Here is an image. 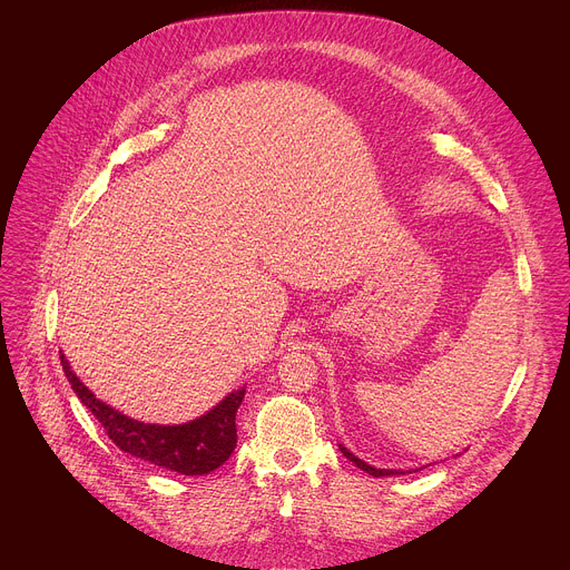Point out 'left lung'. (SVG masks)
Returning a JSON list of instances; mask_svg holds the SVG:
<instances>
[{
  "label": "left lung",
  "mask_w": 570,
  "mask_h": 570,
  "mask_svg": "<svg viewBox=\"0 0 570 570\" xmlns=\"http://www.w3.org/2000/svg\"><path fill=\"white\" fill-rule=\"evenodd\" d=\"M338 449L343 451V455L350 460V462H354L361 471H365V473H370V475H374V478H381V475H396V473H413V471H403V469H376V466H372V464H367L365 460H361V458H356L347 446H343V444H338ZM415 471H420V469H415Z\"/></svg>",
  "instance_id": "1"
}]
</instances>
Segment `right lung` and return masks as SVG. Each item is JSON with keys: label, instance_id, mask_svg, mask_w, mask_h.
<instances>
[{"label": "right lung", "instance_id": "obj_1", "mask_svg": "<svg viewBox=\"0 0 570 570\" xmlns=\"http://www.w3.org/2000/svg\"><path fill=\"white\" fill-rule=\"evenodd\" d=\"M60 365L80 403L88 405L108 438L124 453L183 475H205L218 469L236 446V411L246 387L229 392L212 411L187 424H144L97 399V394L73 374L65 354H60Z\"/></svg>", "mask_w": 570, "mask_h": 570}]
</instances>
